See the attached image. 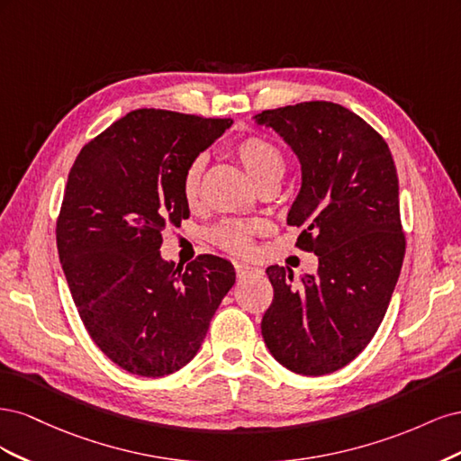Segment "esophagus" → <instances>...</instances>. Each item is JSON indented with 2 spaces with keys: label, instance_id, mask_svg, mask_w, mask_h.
<instances>
[{
  "label": "esophagus",
  "instance_id": "esophagus-1",
  "mask_svg": "<svg viewBox=\"0 0 461 461\" xmlns=\"http://www.w3.org/2000/svg\"><path fill=\"white\" fill-rule=\"evenodd\" d=\"M234 271H236V276H239V278L263 275V271L258 267V265H249V263H244V261H236L234 263Z\"/></svg>",
  "mask_w": 461,
  "mask_h": 461
}]
</instances>
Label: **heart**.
Wrapping results in <instances>:
<instances>
[{
  "label": "heart",
  "instance_id": "heart-1",
  "mask_svg": "<svg viewBox=\"0 0 461 461\" xmlns=\"http://www.w3.org/2000/svg\"><path fill=\"white\" fill-rule=\"evenodd\" d=\"M232 156L240 161L244 171L254 180L258 188L278 185L286 173V156L275 142L263 136H248L232 146ZM205 171V158L196 156L183 173L180 192L188 205H196L202 198V180ZM254 227L242 221H225L212 230V240L227 252H248L252 248Z\"/></svg>",
  "mask_w": 461,
  "mask_h": 461
}]
</instances>
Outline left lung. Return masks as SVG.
<instances>
[{"label":"left lung","instance_id":"obj_1","mask_svg":"<svg viewBox=\"0 0 461 461\" xmlns=\"http://www.w3.org/2000/svg\"><path fill=\"white\" fill-rule=\"evenodd\" d=\"M294 149L302 188L288 213L296 246L319 258L317 275L294 281L267 267L273 302L261 334L278 364L298 375L337 371L361 354L398 283L406 236L398 175L383 136L332 102H303L256 115Z\"/></svg>","mask_w":461,"mask_h":461}]
</instances>
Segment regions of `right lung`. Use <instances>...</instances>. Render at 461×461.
I'll return each mask as SVG.
<instances>
[{"mask_svg":"<svg viewBox=\"0 0 461 461\" xmlns=\"http://www.w3.org/2000/svg\"><path fill=\"white\" fill-rule=\"evenodd\" d=\"M165 109H136L80 149L58 217V252L78 315L100 350L140 376H165L198 354L234 267L198 256L163 261V230L188 219L186 165L230 129Z\"/></svg>","mask_w":461,"mask_h":461,"instance_id":"add662e5","label":"right lung"}]
</instances>
